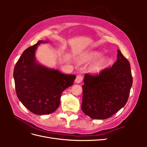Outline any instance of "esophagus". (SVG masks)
Instances as JSON below:
<instances>
[{
    "instance_id": "obj_1",
    "label": "esophagus",
    "mask_w": 147,
    "mask_h": 147,
    "mask_svg": "<svg viewBox=\"0 0 147 147\" xmlns=\"http://www.w3.org/2000/svg\"><path fill=\"white\" fill-rule=\"evenodd\" d=\"M83 79V77L82 75H78L77 77H76V79H75V83H79L82 82Z\"/></svg>"
}]
</instances>
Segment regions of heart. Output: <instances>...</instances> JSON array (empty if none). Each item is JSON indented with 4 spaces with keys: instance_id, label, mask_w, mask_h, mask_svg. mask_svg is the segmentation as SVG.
Masks as SVG:
<instances>
[{
    "instance_id": "obj_1",
    "label": "heart",
    "mask_w": 147,
    "mask_h": 147,
    "mask_svg": "<svg viewBox=\"0 0 147 147\" xmlns=\"http://www.w3.org/2000/svg\"><path fill=\"white\" fill-rule=\"evenodd\" d=\"M100 56V54L97 52H92L88 53L85 56V58L87 60H93L99 58ZM107 64V60L105 59H101L94 64L92 67V70L94 72H99L100 70L103 69L104 67Z\"/></svg>"
}]
</instances>
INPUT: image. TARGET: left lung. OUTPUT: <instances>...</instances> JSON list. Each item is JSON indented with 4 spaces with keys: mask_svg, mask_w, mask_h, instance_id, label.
Instances as JSON below:
<instances>
[{
    "mask_svg": "<svg viewBox=\"0 0 147 147\" xmlns=\"http://www.w3.org/2000/svg\"><path fill=\"white\" fill-rule=\"evenodd\" d=\"M132 85L130 63L118 50L117 59L97 74H86L82 109L92 119L109 118L126 105Z\"/></svg>",
    "mask_w": 147,
    "mask_h": 147,
    "instance_id": "left-lung-1",
    "label": "left lung"
}]
</instances>
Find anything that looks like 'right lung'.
I'll use <instances>...</instances> for the list:
<instances>
[{
  "instance_id": "obj_1",
  "label": "right lung",
  "mask_w": 147,
  "mask_h": 147,
  "mask_svg": "<svg viewBox=\"0 0 147 147\" xmlns=\"http://www.w3.org/2000/svg\"><path fill=\"white\" fill-rule=\"evenodd\" d=\"M25 50L13 70L17 97L25 107L36 115L50 114L58 108L62 93L73 85L76 76L50 69L35 61V51L40 43Z\"/></svg>"
}]
</instances>
